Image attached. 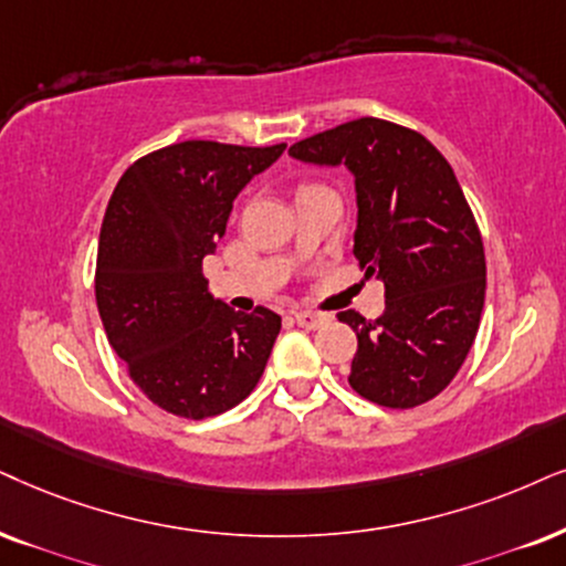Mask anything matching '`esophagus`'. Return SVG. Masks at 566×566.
<instances>
[{
    "instance_id": "1",
    "label": "esophagus",
    "mask_w": 566,
    "mask_h": 566,
    "mask_svg": "<svg viewBox=\"0 0 566 566\" xmlns=\"http://www.w3.org/2000/svg\"><path fill=\"white\" fill-rule=\"evenodd\" d=\"M295 321H297V326H303V328H321L332 321V316H326V313H313V311H297Z\"/></svg>"
}]
</instances>
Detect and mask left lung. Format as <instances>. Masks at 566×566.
Segmentation results:
<instances>
[{
	"mask_svg": "<svg viewBox=\"0 0 566 566\" xmlns=\"http://www.w3.org/2000/svg\"><path fill=\"white\" fill-rule=\"evenodd\" d=\"M290 156L353 175V253L384 279L376 321L339 313L357 334L349 386L391 410L428 402L468 357L485 303L483 240L452 167L420 133L376 117L300 140Z\"/></svg>",
	"mask_w": 566,
	"mask_h": 566,
	"instance_id": "obj_1",
	"label": "left lung"
}]
</instances>
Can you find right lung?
<instances>
[{"label":"right lung","instance_id":"obj_1","mask_svg":"<svg viewBox=\"0 0 566 566\" xmlns=\"http://www.w3.org/2000/svg\"><path fill=\"white\" fill-rule=\"evenodd\" d=\"M185 140L143 156L106 206L96 305L114 353L161 410L203 420L255 389L282 318L232 311L209 292L203 259L217 250L242 188L284 154Z\"/></svg>","mask_w":566,"mask_h":566}]
</instances>
